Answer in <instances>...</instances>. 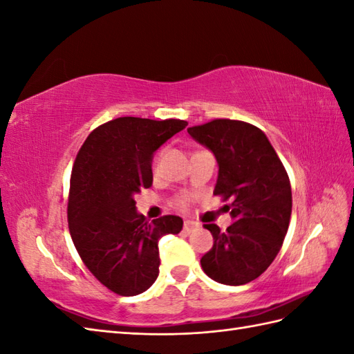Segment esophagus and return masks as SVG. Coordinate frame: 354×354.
Returning a JSON list of instances; mask_svg holds the SVG:
<instances>
[{"label": "esophagus", "instance_id": "34e87169", "mask_svg": "<svg viewBox=\"0 0 354 354\" xmlns=\"http://www.w3.org/2000/svg\"><path fill=\"white\" fill-rule=\"evenodd\" d=\"M199 228V223L196 222H192V221H185L184 222V231L185 232H193L194 230Z\"/></svg>", "mask_w": 354, "mask_h": 354}]
</instances>
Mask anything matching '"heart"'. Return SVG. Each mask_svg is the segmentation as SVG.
I'll list each match as a JSON object with an SVG mask.
<instances>
[{
	"mask_svg": "<svg viewBox=\"0 0 354 354\" xmlns=\"http://www.w3.org/2000/svg\"><path fill=\"white\" fill-rule=\"evenodd\" d=\"M158 161H160V156L156 158L155 167H156ZM173 204H175V207H176L178 209H181V212H185V209H189V208H190V204H192V198L189 196V194H181V196H178V198L175 199V202H173Z\"/></svg>",
	"mask_w": 354,
	"mask_h": 354,
	"instance_id": "obj_1",
	"label": "heart"
}]
</instances>
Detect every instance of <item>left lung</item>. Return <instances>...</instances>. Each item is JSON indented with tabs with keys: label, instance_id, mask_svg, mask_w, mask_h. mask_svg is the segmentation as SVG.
Segmentation results:
<instances>
[{
	"label": "left lung",
	"instance_id": "left-lung-1",
	"mask_svg": "<svg viewBox=\"0 0 354 354\" xmlns=\"http://www.w3.org/2000/svg\"><path fill=\"white\" fill-rule=\"evenodd\" d=\"M219 164L214 194L230 209L227 231L204 227L214 245L201 266L214 281L240 286L260 277L280 252L292 213L290 181L266 135L240 120L216 118L187 129Z\"/></svg>",
	"mask_w": 354,
	"mask_h": 354
}]
</instances>
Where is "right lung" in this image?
<instances>
[{"mask_svg":"<svg viewBox=\"0 0 354 354\" xmlns=\"http://www.w3.org/2000/svg\"><path fill=\"white\" fill-rule=\"evenodd\" d=\"M185 120L120 117L88 135L74 161L68 194V228L84 265L104 288L133 297L158 277V242L178 234L183 219L147 222L133 196L152 185L153 152L183 131Z\"/></svg>","mask_w":354,"mask_h":354,"instance_id":"1","label":"right lung"}]
</instances>
